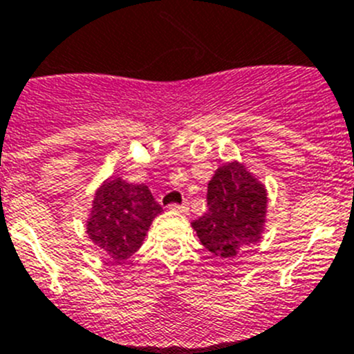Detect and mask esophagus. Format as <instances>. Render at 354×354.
<instances>
[{"instance_id":"1","label":"esophagus","mask_w":354,"mask_h":354,"mask_svg":"<svg viewBox=\"0 0 354 354\" xmlns=\"http://www.w3.org/2000/svg\"><path fill=\"white\" fill-rule=\"evenodd\" d=\"M170 211L174 212H179V214H187V211H189V205H187V202H184V204H174L170 205Z\"/></svg>"}]
</instances>
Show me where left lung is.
<instances>
[{
	"mask_svg": "<svg viewBox=\"0 0 354 354\" xmlns=\"http://www.w3.org/2000/svg\"><path fill=\"white\" fill-rule=\"evenodd\" d=\"M268 192L245 162H225L207 184V211L192 223L200 243L220 259L257 245L266 227Z\"/></svg>",
	"mask_w": 354,
	"mask_h": 354,
	"instance_id": "left-lung-1",
	"label": "left lung"
}]
</instances>
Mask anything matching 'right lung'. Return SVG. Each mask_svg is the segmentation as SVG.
Returning <instances> with one entry per match:
<instances>
[{"label": "right lung", "instance_id": "1", "mask_svg": "<svg viewBox=\"0 0 354 354\" xmlns=\"http://www.w3.org/2000/svg\"><path fill=\"white\" fill-rule=\"evenodd\" d=\"M161 211L145 184L109 177L95 189L86 234L111 261L124 262L138 252Z\"/></svg>", "mask_w": 354, "mask_h": 354}]
</instances>
